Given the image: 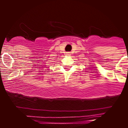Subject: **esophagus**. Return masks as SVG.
<instances>
[{
  "mask_svg": "<svg viewBox=\"0 0 128 128\" xmlns=\"http://www.w3.org/2000/svg\"><path fill=\"white\" fill-rule=\"evenodd\" d=\"M67 54H69V53H67Z\"/></svg>",
  "mask_w": 128,
  "mask_h": 128,
  "instance_id": "1",
  "label": "esophagus"
}]
</instances>
